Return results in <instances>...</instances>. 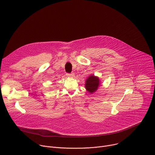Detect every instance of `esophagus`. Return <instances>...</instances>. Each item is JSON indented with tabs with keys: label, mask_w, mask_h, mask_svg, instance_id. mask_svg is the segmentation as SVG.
<instances>
[{
	"label": "esophagus",
	"mask_w": 155,
	"mask_h": 155,
	"mask_svg": "<svg viewBox=\"0 0 155 155\" xmlns=\"http://www.w3.org/2000/svg\"><path fill=\"white\" fill-rule=\"evenodd\" d=\"M67 76L68 77H74L75 74H74V73H67Z\"/></svg>",
	"instance_id": "esophagus-1"
}]
</instances>
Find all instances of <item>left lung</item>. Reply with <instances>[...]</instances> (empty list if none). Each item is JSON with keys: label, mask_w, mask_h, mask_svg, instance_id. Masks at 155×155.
Returning <instances> with one entry per match:
<instances>
[{"label": "left lung", "mask_w": 155, "mask_h": 155, "mask_svg": "<svg viewBox=\"0 0 155 155\" xmlns=\"http://www.w3.org/2000/svg\"><path fill=\"white\" fill-rule=\"evenodd\" d=\"M101 80L98 77L91 75L85 80V87L87 91L92 94L97 91L101 85Z\"/></svg>", "instance_id": "left-lung-1"}]
</instances>
